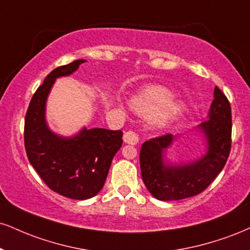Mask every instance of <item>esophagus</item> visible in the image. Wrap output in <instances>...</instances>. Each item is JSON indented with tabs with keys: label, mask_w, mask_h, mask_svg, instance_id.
<instances>
[{
	"label": "esophagus",
	"mask_w": 250,
	"mask_h": 250,
	"mask_svg": "<svg viewBox=\"0 0 250 250\" xmlns=\"http://www.w3.org/2000/svg\"><path fill=\"white\" fill-rule=\"evenodd\" d=\"M123 141H125V143L135 146V144L138 143V136L134 133V131L129 130L125 135H123Z\"/></svg>",
	"instance_id": "obj_1"
}]
</instances>
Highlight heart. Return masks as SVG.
Here are the masks:
<instances>
[{
  "mask_svg": "<svg viewBox=\"0 0 250 250\" xmlns=\"http://www.w3.org/2000/svg\"><path fill=\"white\" fill-rule=\"evenodd\" d=\"M172 92L159 85L144 87L131 99V107L142 116H152V125L163 128L176 121L184 112V104L171 100Z\"/></svg>",
  "mask_w": 250,
  "mask_h": 250,
  "instance_id": "b5f03b06",
  "label": "heart"
}]
</instances>
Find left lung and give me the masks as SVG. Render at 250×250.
<instances>
[{
  "label": "left lung",
  "instance_id": "left-lung-1",
  "mask_svg": "<svg viewBox=\"0 0 250 250\" xmlns=\"http://www.w3.org/2000/svg\"><path fill=\"white\" fill-rule=\"evenodd\" d=\"M213 95L207 120L198 125L207 143L205 155L200 158L179 164L167 162L165 152L174 141L171 134L142 144L141 173L146 188L156 199L180 200L199 194L224 169L231 143L230 104L216 86Z\"/></svg>",
  "mask_w": 250,
  "mask_h": 250
}]
</instances>
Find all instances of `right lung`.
Here are the masks:
<instances>
[{
  "instance_id": "obj_1",
  "label": "right lung",
  "mask_w": 250,
  "mask_h": 250,
  "mask_svg": "<svg viewBox=\"0 0 250 250\" xmlns=\"http://www.w3.org/2000/svg\"><path fill=\"white\" fill-rule=\"evenodd\" d=\"M86 60L59 66L45 78L30 101L24 123L29 162L52 191L85 200L104 188L114 156L122 146V131L83 128L72 137L53 133L46 122V101L57 78L74 73Z\"/></svg>"
}]
</instances>
